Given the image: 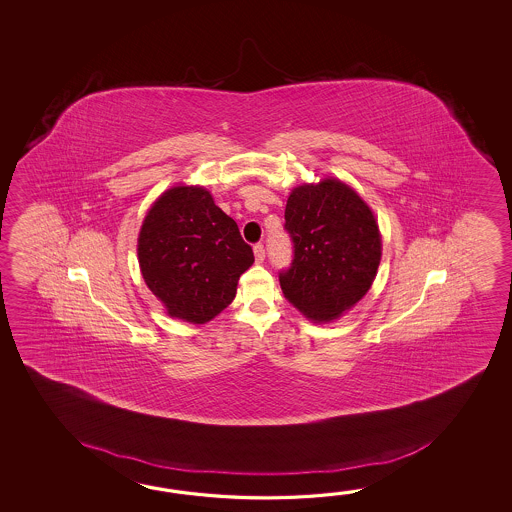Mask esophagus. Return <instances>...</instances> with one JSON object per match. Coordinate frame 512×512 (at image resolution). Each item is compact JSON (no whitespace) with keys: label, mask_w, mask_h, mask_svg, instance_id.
Returning <instances> with one entry per match:
<instances>
[{"label":"esophagus","mask_w":512,"mask_h":512,"mask_svg":"<svg viewBox=\"0 0 512 512\" xmlns=\"http://www.w3.org/2000/svg\"><path fill=\"white\" fill-rule=\"evenodd\" d=\"M254 256H256V261H258V263H263V260H265V249H263V245H261V243L254 245Z\"/></svg>","instance_id":"1"}]
</instances>
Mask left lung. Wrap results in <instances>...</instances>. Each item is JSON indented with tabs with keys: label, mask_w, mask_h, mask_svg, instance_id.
<instances>
[{
	"label": "left lung",
	"mask_w": 512,
	"mask_h": 512,
	"mask_svg": "<svg viewBox=\"0 0 512 512\" xmlns=\"http://www.w3.org/2000/svg\"><path fill=\"white\" fill-rule=\"evenodd\" d=\"M294 243L291 269L280 274L283 296L313 324H329L370 291L382 238L370 205L338 177L294 186L285 205Z\"/></svg>",
	"instance_id": "8db88e82"
}]
</instances>
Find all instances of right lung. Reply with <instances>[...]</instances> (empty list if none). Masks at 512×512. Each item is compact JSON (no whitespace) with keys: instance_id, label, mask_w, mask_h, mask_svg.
I'll list each match as a JSON object with an SVG mask.
<instances>
[{"instance_id":"1","label":"right lung","mask_w":512,"mask_h":512,"mask_svg":"<svg viewBox=\"0 0 512 512\" xmlns=\"http://www.w3.org/2000/svg\"><path fill=\"white\" fill-rule=\"evenodd\" d=\"M137 258L164 313L197 326L229 307L241 274L254 263L236 221L199 185L172 186L153 201L142 219Z\"/></svg>"}]
</instances>
